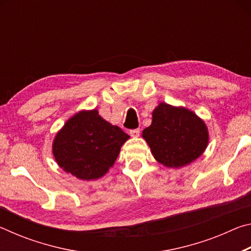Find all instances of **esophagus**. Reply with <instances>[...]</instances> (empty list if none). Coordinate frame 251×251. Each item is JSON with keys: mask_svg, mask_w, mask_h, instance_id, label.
<instances>
[{"mask_svg": "<svg viewBox=\"0 0 251 251\" xmlns=\"http://www.w3.org/2000/svg\"><path fill=\"white\" fill-rule=\"evenodd\" d=\"M139 133H141V130H139V128H136V129H131L129 131V134L131 137H138L139 136Z\"/></svg>", "mask_w": 251, "mask_h": 251, "instance_id": "34e87169", "label": "esophagus"}]
</instances>
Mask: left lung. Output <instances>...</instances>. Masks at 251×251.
<instances>
[{
	"label": "left lung",
	"instance_id": "8db88e82",
	"mask_svg": "<svg viewBox=\"0 0 251 251\" xmlns=\"http://www.w3.org/2000/svg\"><path fill=\"white\" fill-rule=\"evenodd\" d=\"M143 138L158 163L171 168L184 167L202 155L209 141L201 118L185 107L160 103L152 112L151 126Z\"/></svg>",
	"mask_w": 251,
	"mask_h": 251
}]
</instances>
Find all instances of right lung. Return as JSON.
Listing matches in <instances>:
<instances>
[{
	"label": "right lung",
	"instance_id": "obj_1",
	"mask_svg": "<svg viewBox=\"0 0 251 251\" xmlns=\"http://www.w3.org/2000/svg\"><path fill=\"white\" fill-rule=\"evenodd\" d=\"M129 136L99 115L80 110L67 121L53 141L54 158L63 171L82 180L103 177Z\"/></svg>",
	"mask_w": 251,
	"mask_h": 251
}]
</instances>
